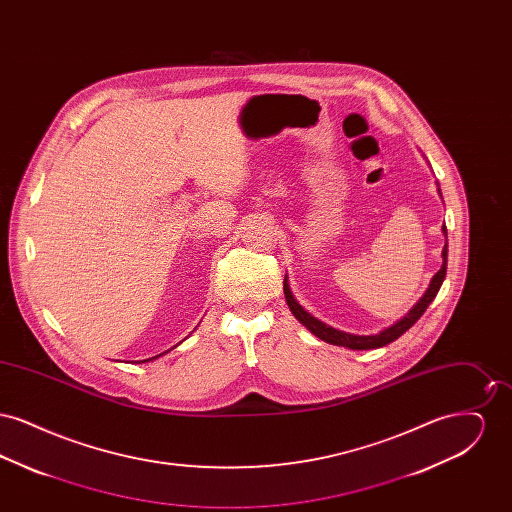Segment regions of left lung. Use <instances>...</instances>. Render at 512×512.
Listing matches in <instances>:
<instances>
[{
	"label": "left lung",
	"mask_w": 512,
	"mask_h": 512,
	"mask_svg": "<svg viewBox=\"0 0 512 512\" xmlns=\"http://www.w3.org/2000/svg\"><path fill=\"white\" fill-rule=\"evenodd\" d=\"M443 234L447 236L445 224H443ZM441 255H443V265L439 268V272H436V276L432 278L430 288L426 290V293L422 295V299L411 309V313H409L407 317L401 318L397 324L390 326L388 330L376 334V336H353V334H347V332H340V330H336V328H332V326H326L324 322H320L317 318L311 317V315L293 299L288 282H284V295H286V301H288V307H290L293 317L297 318L303 326H307L320 340L326 341V343H332V345H343V347H349V349H376V347H384V345H388L391 341L397 340L399 336H403V334L413 326L414 322L424 315V311L428 309V305H430V303L434 301V297L438 295L439 288H441V284H443V280H445V272H447V244L443 247Z\"/></svg>",
	"instance_id": "1"
}]
</instances>
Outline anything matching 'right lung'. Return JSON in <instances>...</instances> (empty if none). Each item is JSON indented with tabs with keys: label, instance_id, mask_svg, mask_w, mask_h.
Instances as JSON below:
<instances>
[{
	"label": "right lung",
	"instance_id": "1",
	"mask_svg": "<svg viewBox=\"0 0 512 512\" xmlns=\"http://www.w3.org/2000/svg\"><path fill=\"white\" fill-rule=\"evenodd\" d=\"M157 357H159V355H157ZM153 359H155V357H153ZM146 361H151V359H146Z\"/></svg>",
	"mask_w": 512,
	"mask_h": 512
}]
</instances>
